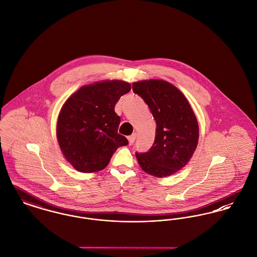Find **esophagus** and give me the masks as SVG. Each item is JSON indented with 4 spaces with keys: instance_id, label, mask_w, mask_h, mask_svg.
Instances as JSON below:
<instances>
[{
    "instance_id": "1",
    "label": "esophagus",
    "mask_w": 257,
    "mask_h": 257,
    "mask_svg": "<svg viewBox=\"0 0 257 257\" xmlns=\"http://www.w3.org/2000/svg\"><path fill=\"white\" fill-rule=\"evenodd\" d=\"M127 139H128V142H130V144H131V145H132V144H134V143H135V139H136V135L134 134V135L128 136V137H127Z\"/></svg>"
}]
</instances>
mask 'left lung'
I'll return each mask as SVG.
<instances>
[{
	"label": "left lung",
	"mask_w": 257,
	"mask_h": 257,
	"mask_svg": "<svg viewBox=\"0 0 257 257\" xmlns=\"http://www.w3.org/2000/svg\"><path fill=\"white\" fill-rule=\"evenodd\" d=\"M133 90L148 104L157 122L152 147L135 153L138 163L150 175H172L188 163L197 147L196 117L185 95L168 82H135Z\"/></svg>",
	"instance_id": "obj_1"
}]
</instances>
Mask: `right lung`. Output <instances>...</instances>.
<instances>
[{
  "label": "right lung",
  "instance_id": "1",
  "mask_svg": "<svg viewBox=\"0 0 257 257\" xmlns=\"http://www.w3.org/2000/svg\"><path fill=\"white\" fill-rule=\"evenodd\" d=\"M132 87L112 80L81 87L65 102L57 122V137L65 158L84 173L104 169L119 147L128 144L118 134L115 105Z\"/></svg>",
  "mask_w": 257,
  "mask_h": 257
}]
</instances>
